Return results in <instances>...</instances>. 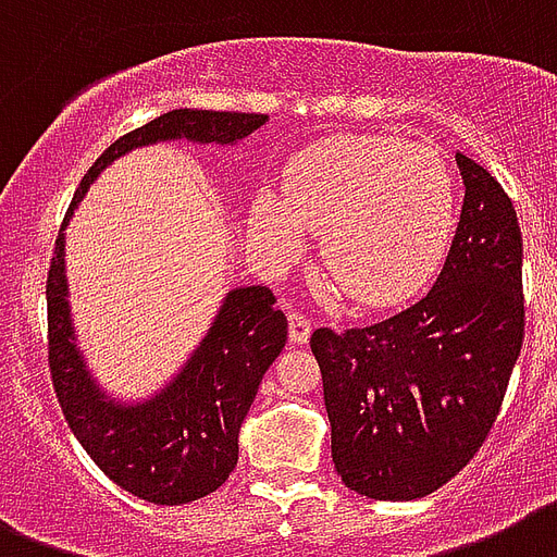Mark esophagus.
I'll return each instance as SVG.
<instances>
[{"instance_id": "34e87169", "label": "esophagus", "mask_w": 557, "mask_h": 557, "mask_svg": "<svg viewBox=\"0 0 557 557\" xmlns=\"http://www.w3.org/2000/svg\"><path fill=\"white\" fill-rule=\"evenodd\" d=\"M287 319H290V343L293 346H305L310 337V327H313V322H310L301 310H287Z\"/></svg>"}]
</instances>
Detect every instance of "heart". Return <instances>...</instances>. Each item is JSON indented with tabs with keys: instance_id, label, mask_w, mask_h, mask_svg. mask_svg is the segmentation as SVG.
<instances>
[{
	"instance_id": "heart-1",
	"label": "heart",
	"mask_w": 557,
	"mask_h": 557,
	"mask_svg": "<svg viewBox=\"0 0 557 557\" xmlns=\"http://www.w3.org/2000/svg\"><path fill=\"white\" fill-rule=\"evenodd\" d=\"M456 226V185L442 153L398 136H331L296 157L284 194H256L252 238L273 256L322 235V273L346 299L383 308L435 273Z\"/></svg>"
}]
</instances>
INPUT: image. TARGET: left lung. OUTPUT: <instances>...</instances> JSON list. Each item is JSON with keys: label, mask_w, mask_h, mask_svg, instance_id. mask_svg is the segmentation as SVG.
<instances>
[{"label": "left lung", "mask_w": 557, "mask_h": 557, "mask_svg": "<svg viewBox=\"0 0 557 557\" xmlns=\"http://www.w3.org/2000/svg\"><path fill=\"white\" fill-rule=\"evenodd\" d=\"M465 202L424 299L366 327H317L331 456L348 488L418 499L471 462L523 346V238L503 185L456 153Z\"/></svg>", "instance_id": "left-lung-1"}]
</instances>
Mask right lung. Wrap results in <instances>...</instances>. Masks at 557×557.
Masks as SVG:
<instances>
[{
	"label": "right lung",
	"mask_w": 557,
	"mask_h": 557,
	"mask_svg": "<svg viewBox=\"0 0 557 557\" xmlns=\"http://www.w3.org/2000/svg\"><path fill=\"white\" fill-rule=\"evenodd\" d=\"M267 122L261 113L171 110L115 139L86 171L60 226L46 282L49 369L66 424L119 488L153 506H183L218 491L238 465V433L258 383L287 339V317L270 287H235L209 334L165 389L141 404L107 398L86 372L69 319L63 230L103 168L141 145L188 139L232 145Z\"/></svg>",
	"instance_id": "add662e5"
}]
</instances>
